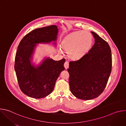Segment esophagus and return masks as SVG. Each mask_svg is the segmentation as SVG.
<instances>
[{
    "label": "esophagus",
    "instance_id": "1",
    "mask_svg": "<svg viewBox=\"0 0 126 126\" xmlns=\"http://www.w3.org/2000/svg\"><path fill=\"white\" fill-rule=\"evenodd\" d=\"M64 67H65V69H67L68 68V67H69V62H68V61H66V62L64 63Z\"/></svg>",
    "mask_w": 126,
    "mask_h": 126
}]
</instances>
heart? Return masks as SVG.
I'll use <instances>...</instances> for the list:
<instances>
[{
    "label": "heart",
    "mask_w": 126,
    "mask_h": 126,
    "mask_svg": "<svg viewBox=\"0 0 126 126\" xmlns=\"http://www.w3.org/2000/svg\"><path fill=\"white\" fill-rule=\"evenodd\" d=\"M92 36L88 32L80 31L70 35L63 43V48L69 51V56L75 60L82 58L91 48Z\"/></svg>",
    "instance_id": "heart-1"
}]
</instances>
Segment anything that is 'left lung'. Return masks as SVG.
<instances>
[{
	"label": "left lung",
	"mask_w": 126,
	"mask_h": 126,
	"mask_svg": "<svg viewBox=\"0 0 126 126\" xmlns=\"http://www.w3.org/2000/svg\"><path fill=\"white\" fill-rule=\"evenodd\" d=\"M95 43L81 59L69 62L67 71L71 93L77 98L91 100L100 95L112 71V54L109 45L94 32Z\"/></svg>",
	"instance_id": "obj_1"
}]
</instances>
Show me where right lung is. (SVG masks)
<instances>
[{"label": "right lung", "instance_id": "add662e5", "mask_svg": "<svg viewBox=\"0 0 126 126\" xmlns=\"http://www.w3.org/2000/svg\"><path fill=\"white\" fill-rule=\"evenodd\" d=\"M58 32L56 25L35 29L27 34L18 46L14 69L20 90L30 97L40 99L51 94L60 73L65 70L64 58L59 61L47 58L36 68L30 61L35 44L55 41Z\"/></svg>", "mask_w": 126, "mask_h": 126}]
</instances>
